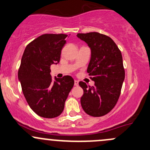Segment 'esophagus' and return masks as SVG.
Returning <instances> with one entry per match:
<instances>
[{"label": "esophagus", "instance_id": "esophagus-1", "mask_svg": "<svg viewBox=\"0 0 150 150\" xmlns=\"http://www.w3.org/2000/svg\"><path fill=\"white\" fill-rule=\"evenodd\" d=\"M78 84H79V82H78V80H75V81H74V85H75V86H78Z\"/></svg>", "mask_w": 150, "mask_h": 150}]
</instances>
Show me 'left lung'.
Listing matches in <instances>:
<instances>
[{
    "label": "left lung",
    "instance_id": "8db88e82",
    "mask_svg": "<svg viewBox=\"0 0 150 150\" xmlns=\"http://www.w3.org/2000/svg\"><path fill=\"white\" fill-rule=\"evenodd\" d=\"M91 49V60L87 72L95 86L88 87L80 82L83 89L80 98L82 108L94 117L104 116L113 109L121 93L125 78L122 55L111 38L98 32L78 34Z\"/></svg>",
    "mask_w": 150,
    "mask_h": 150
}]
</instances>
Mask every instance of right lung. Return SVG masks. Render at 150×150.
Returning <instances> with one entry per match:
<instances>
[{
	"instance_id": "right-lung-1",
	"label": "right lung",
	"mask_w": 150,
	"mask_h": 150,
	"mask_svg": "<svg viewBox=\"0 0 150 150\" xmlns=\"http://www.w3.org/2000/svg\"><path fill=\"white\" fill-rule=\"evenodd\" d=\"M67 37L63 34L41 35L26 46L22 56L18 80L30 108L41 117L59 116L74 86L70 75L54 77L53 81L50 75V66L59 62Z\"/></svg>"
}]
</instances>
